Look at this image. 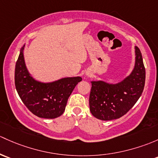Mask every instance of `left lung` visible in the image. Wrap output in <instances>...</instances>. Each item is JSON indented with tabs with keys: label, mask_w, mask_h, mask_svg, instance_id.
Returning <instances> with one entry per match:
<instances>
[{
	"label": "left lung",
	"mask_w": 158,
	"mask_h": 158,
	"mask_svg": "<svg viewBox=\"0 0 158 158\" xmlns=\"http://www.w3.org/2000/svg\"><path fill=\"white\" fill-rule=\"evenodd\" d=\"M135 63L130 75L120 82L110 84L92 81L89 96L92 114L101 120H111L123 117L142 95L145 87V69L142 53L135 47Z\"/></svg>",
	"instance_id": "obj_1"
}]
</instances>
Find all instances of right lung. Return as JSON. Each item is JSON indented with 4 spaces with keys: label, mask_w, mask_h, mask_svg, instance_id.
Returning a JSON list of instances; mask_svg holds the SVG:
<instances>
[{
    "label": "right lung",
    "mask_w": 158,
    "mask_h": 158,
    "mask_svg": "<svg viewBox=\"0 0 158 158\" xmlns=\"http://www.w3.org/2000/svg\"><path fill=\"white\" fill-rule=\"evenodd\" d=\"M20 50L15 67V86L19 98L28 109L41 118H57L64 114L66 103L80 76L66 77L52 82H39L31 77Z\"/></svg>",
    "instance_id": "add662e5"
}]
</instances>
